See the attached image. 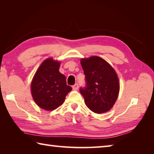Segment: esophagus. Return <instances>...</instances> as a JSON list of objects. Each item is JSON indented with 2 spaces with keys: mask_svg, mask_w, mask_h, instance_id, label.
<instances>
[{
  "mask_svg": "<svg viewBox=\"0 0 154 154\" xmlns=\"http://www.w3.org/2000/svg\"><path fill=\"white\" fill-rule=\"evenodd\" d=\"M72 90H77L78 88H79V85L77 84V83H75L74 85H72Z\"/></svg>",
  "mask_w": 154,
  "mask_h": 154,
  "instance_id": "obj_1",
  "label": "esophagus"
}]
</instances>
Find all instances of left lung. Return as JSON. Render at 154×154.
Here are the masks:
<instances>
[{"instance_id": "left-lung-1", "label": "left lung", "mask_w": 154, "mask_h": 154, "mask_svg": "<svg viewBox=\"0 0 154 154\" xmlns=\"http://www.w3.org/2000/svg\"><path fill=\"white\" fill-rule=\"evenodd\" d=\"M86 86L80 88L86 106L91 111L103 113L113 107L119 92L118 75L113 68L98 56L81 60Z\"/></svg>"}]
</instances>
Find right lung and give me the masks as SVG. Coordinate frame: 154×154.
<instances>
[{
	"mask_svg": "<svg viewBox=\"0 0 154 154\" xmlns=\"http://www.w3.org/2000/svg\"><path fill=\"white\" fill-rule=\"evenodd\" d=\"M60 62L48 58L38 67L31 83L32 98L39 107L47 111L58 108L64 103L72 88L59 72Z\"/></svg>",
	"mask_w": 154,
	"mask_h": 154,
	"instance_id": "add662e5",
	"label": "right lung"
}]
</instances>
